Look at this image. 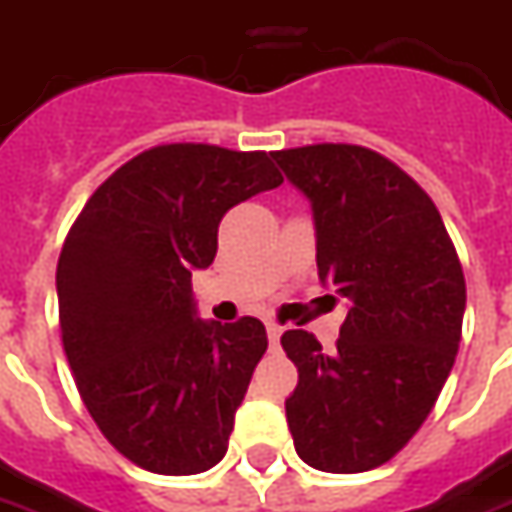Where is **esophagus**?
Instances as JSON below:
<instances>
[{"label": "esophagus", "mask_w": 512, "mask_h": 512, "mask_svg": "<svg viewBox=\"0 0 512 512\" xmlns=\"http://www.w3.org/2000/svg\"><path fill=\"white\" fill-rule=\"evenodd\" d=\"M266 333H269L271 347H277V344H280V336H283V328H280L277 322H269V325H266Z\"/></svg>", "instance_id": "34e87169"}]
</instances>
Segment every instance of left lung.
I'll list each match as a JSON object with an SVG mask.
<instances>
[{
	"label": "left lung",
	"mask_w": 512,
	"mask_h": 512,
	"mask_svg": "<svg viewBox=\"0 0 512 512\" xmlns=\"http://www.w3.org/2000/svg\"><path fill=\"white\" fill-rule=\"evenodd\" d=\"M311 198L316 269L353 302L336 350L285 330L300 381L285 401L294 448L311 468L361 474L389 462L429 417L454 367L465 274L434 201L364 145L274 151Z\"/></svg>",
	"instance_id": "1"
}]
</instances>
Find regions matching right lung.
<instances>
[{"label":"right lung","mask_w":512,"mask_h":512,"mask_svg":"<svg viewBox=\"0 0 512 512\" xmlns=\"http://www.w3.org/2000/svg\"><path fill=\"white\" fill-rule=\"evenodd\" d=\"M283 184L266 151L168 142L117 168L58 257V322L75 384L111 446L145 471L201 474L227 454L269 339L255 316L196 319L193 269L221 218Z\"/></svg>","instance_id":"add662e5"}]
</instances>
